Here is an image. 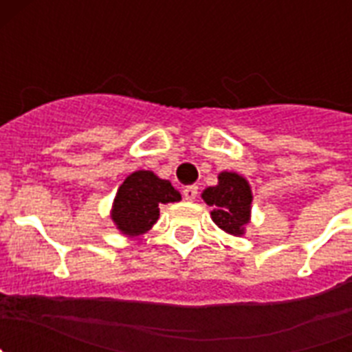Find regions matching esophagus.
<instances>
[{"instance_id": "obj_1", "label": "esophagus", "mask_w": 352, "mask_h": 352, "mask_svg": "<svg viewBox=\"0 0 352 352\" xmlns=\"http://www.w3.org/2000/svg\"><path fill=\"white\" fill-rule=\"evenodd\" d=\"M199 188L195 185H190V186H185L183 188V197L186 199V201H195V197H197L199 194Z\"/></svg>"}]
</instances>
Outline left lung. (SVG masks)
<instances>
[{
	"label": "left lung",
	"mask_w": 352,
	"mask_h": 352,
	"mask_svg": "<svg viewBox=\"0 0 352 352\" xmlns=\"http://www.w3.org/2000/svg\"><path fill=\"white\" fill-rule=\"evenodd\" d=\"M204 203L211 206V220L231 236H245L252 219L250 183L238 173L222 170L219 183L208 186L201 194Z\"/></svg>",
	"instance_id": "left-lung-1"
}]
</instances>
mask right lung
Segmentation results:
<instances>
[{
  "label": "right lung",
  "instance_id": "right-lung-1",
  "mask_svg": "<svg viewBox=\"0 0 352 352\" xmlns=\"http://www.w3.org/2000/svg\"><path fill=\"white\" fill-rule=\"evenodd\" d=\"M182 195L153 170H133L120 185L111 206V220L126 238L146 234L160 217V204L178 203Z\"/></svg>",
  "mask_w": 352,
  "mask_h": 352
}]
</instances>
